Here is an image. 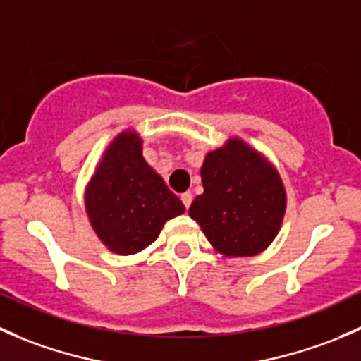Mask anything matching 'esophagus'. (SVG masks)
Masks as SVG:
<instances>
[{
	"label": "esophagus",
	"mask_w": 361,
	"mask_h": 361,
	"mask_svg": "<svg viewBox=\"0 0 361 361\" xmlns=\"http://www.w3.org/2000/svg\"><path fill=\"white\" fill-rule=\"evenodd\" d=\"M192 201H194V195H192L190 192H185V194H181V202H183V206L187 207V209L190 207Z\"/></svg>",
	"instance_id": "obj_1"
}]
</instances>
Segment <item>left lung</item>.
<instances>
[{"label":"left lung","instance_id":"1","mask_svg":"<svg viewBox=\"0 0 361 361\" xmlns=\"http://www.w3.org/2000/svg\"><path fill=\"white\" fill-rule=\"evenodd\" d=\"M204 192L188 214L214 251L224 257H255L278 235L286 190L272 162L241 137H228L207 152L201 167Z\"/></svg>","mask_w":361,"mask_h":361}]
</instances>
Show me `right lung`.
I'll return each instance as SVG.
<instances>
[{
    "instance_id": "add662e5",
    "label": "right lung",
    "mask_w": 361,
    "mask_h": 361,
    "mask_svg": "<svg viewBox=\"0 0 361 361\" xmlns=\"http://www.w3.org/2000/svg\"><path fill=\"white\" fill-rule=\"evenodd\" d=\"M85 213L111 253L136 255L159 238L185 206L143 157V137L126 129L113 137L85 187Z\"/></svg>"
}]
</instances>
